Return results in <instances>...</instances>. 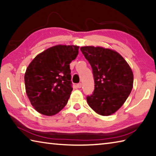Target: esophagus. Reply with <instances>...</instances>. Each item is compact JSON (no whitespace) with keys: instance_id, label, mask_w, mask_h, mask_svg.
I'll list each match as a JSON object with an SVG mask.
<instances>
[{"instance_id":"1","label":"esophagus","mask_w":156,"mask_h":156,"mask_svg":"<svg viewBox=\"0 0 156 156\" xmlns=\"http://www.w3.org/2000/svg\"><path fill=\"white\" fill-rule=\"evenodd\" d=\"M82 85H83V84H82L81 83L77 84V87H78V88H81L82 87Z\"/></svg>"}]
</instances>
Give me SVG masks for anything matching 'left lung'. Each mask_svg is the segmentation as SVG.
<instances>
[{"label":"left lung","instance_id":"left-lung-1","mask_svg":"<svg viewBox=\"0 0 156 156\" xmlns=\"http://www.w3.org/2000/svg\"><path fill=\"white\" fill-rule=\"evenodd\" d=\"M80 50L94 77V94L87 97L89 106L99 115H112L122 106L133 89L130 66L115 50L94 46L81 47Z\"/></svg>","mask_w":156,"mask_h":156}]
</instances>
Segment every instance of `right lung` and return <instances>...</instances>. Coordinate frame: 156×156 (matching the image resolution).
Returning a JSON list of instances; mask_svg holds the SVG:
<instances>
[{
	"mask_svg": "<svg viewBox=\"0 0 156 156\" xmlns=\"http://www.w3.org/2000/svg\"><path fill=\"white\" fill-rule=\"evenodd\" d=\"M78 46L49 47L34 58L26 69V94L41 114L51 116L67 105L73 90L69 64L78 54Z\"/></svg>",
	"mask_w": 156,
	"mask_h": 156,
	"instance_id": "1",
	"label": "right lung"
}]
</instances>
